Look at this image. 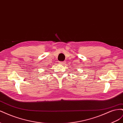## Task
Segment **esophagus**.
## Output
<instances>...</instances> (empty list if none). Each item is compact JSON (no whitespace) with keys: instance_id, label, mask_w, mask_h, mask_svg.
<instances>
[{"instance_id":"obj_1","label":"esophagus","mask_w":123,"mask_h":123,"mask_svg":"<svg viewBox=\"0 0 123 123\" xmlns=\"http://www.w3.org/2000/svg\"><path fill=\"white\" fill-rule=\"evenodd\" d=\"M59 64H61V65H64V64H65L66 62H59Z\"/></svg>"}]
</instances>
